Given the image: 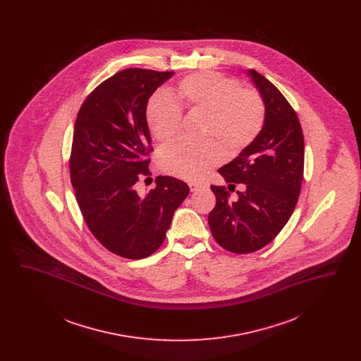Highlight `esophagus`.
Returning a JSON list of instances; mask_svg holds the SVG:
<instances>
[{"label":"esophagus","instance_id":"1","mask_svg":"<svg viewBox=\"0 0 361 361\" xmlns=\"http://www.w3.org/2000/svg\"><path fill=\"white\" fill-rule=\"evenodd\" d=\"M203 187H206V184L202 183V181H192V183H189V188H190L192 192H196L197 189L203 188Z\"/></svg>","mask_w":361,"mask_h":361}]
</instances>
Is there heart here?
I'll list each match as a JSON object with an SVG mask.
<instances>
[{
    "label": "heart",
    "mask_w": 361,
    "mask_h": 361,
    "mask_svg": "<svg viewBox=\"0 0 361 361\" xmlns=\"http://www.w3.org/2000/svg\"><path fill=\"white\" fill-rule=\"evenodd\" d=\"M171 97L155 93L146 105V121L158 142L168 143L176 137L183 111L204 115L203 143L176 142L159 155L164 172L188 181L216 166L222 153L227 158L240 154L258 137L265 119V105L257 92L242 89L237 80L221 73L189 74Z\"/></svg>",
    "instance_id": "heart-1"
}]
</instances>
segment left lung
Segmentation results:
<instances>
[{"label":"left lung","mask_w":361,"mask_h":361,"mask_svg":"<svg viewBox=\"0 0 361 361\" xmlns=\"http://www.w3.org/2000/svg\"><path fill=\"white\" fill-rule=\"evenodd\" d=\"M265 103V121L255 142L218 172L245 192L231 202L226 187L211 185L216 197L208 215L215 240L231 253L247 255L267 246L291 218L305 169V139L291 104L269 80L250 70Z\"/></svg>","instance_id":"obj_1"}]
</instances>
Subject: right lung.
Wrapping results in <instances>:
<instances>
[{"label":"right lung","mask_w":361,"mask_h":361,"mask_svg":"<svg viewBox=\"0 0 361 361\" xmlns=\"http://www.w3.org/2000/svg\"><path fill=\"white\" fill-rule=\"evenodd\" d=\"M174 71L131 68L106 78L81 105L73 134L70 181L86 226L111 253L140 259L162 245L187 183L158 176L155 188L137 192L150 176L153 153L146 105Z\"/></svg>","instance_id":"obj_1"}]
</instances>
